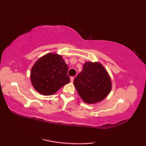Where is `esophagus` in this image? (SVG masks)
I'll list each match as a JSON object with an SVG mask.
<instances>
[{
	"label": "esophagus",
	"mask_w": 146,
	"mask_h": 146,
	"mask_svg": "<svg viewBox=\"0 0 146 146\" xmlns=\"http://www.w3.org/2000/svg\"><path fill=\"white\" fill-rule=\"evenodd\" d=\"M74 80V77H71V78H70V81H71V82H73Z\"/></svg>",
	"instance_id": "obj_1"
}]
</instances>
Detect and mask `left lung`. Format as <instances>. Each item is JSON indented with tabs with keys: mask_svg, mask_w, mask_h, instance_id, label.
Masks as SVG:
<instances>
[{
	"mask_svg": "<svg viewBox=\"0 0 146 146\" xmlns=\"http://www.w3.org/2000/svg\"><path fill=\"white\" fill-rule=\"evenodd\" d=\"M74 85L82 100L89 104L102 101L111 90L110 76L98 62H85L82 70L74 80Z\"/></svg>",
	"mask_w": 146,
	"mask_h": 146,
	"instance_id": "8db88e82",
	"label": "left lung"
}]
</instances>
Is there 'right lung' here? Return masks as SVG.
I'll return each instance as SVG.
<instances>
[{
    "instance_id": "add662e5",
    "label": "right lung",
    "mask_w": 146,
    "mask_h": 146,
    "mask_svg": "<svg viewBox=\"0 0 146 146\" xmlns=\"http://www.w3.org/2000/svg\"><path fill=\"white\" fill-rule=\"evenodd\" d=\"M68 70V66L61 55L46 54L40 58L32 67V85L42 95H52L70 81Z\"/></svg>"
}]
</instances>
